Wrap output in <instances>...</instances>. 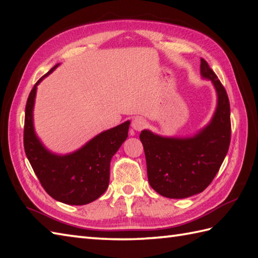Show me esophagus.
<instances>
[{"instance_id": "esophagus-1", "label": "esophagus", "mask_w": 258, "mask_h": 258, "mask_svg": "<svg viewBox=\"0 0 258 258\" xmlns=\"http://www.w3.org/2000/svg\"><path fill=\"white\" fill-rule=\"evenodd\" d=\"M146 126V120L143 117H135L132 122V127L135 131H142Z\"/></svg>"}]
</instances>
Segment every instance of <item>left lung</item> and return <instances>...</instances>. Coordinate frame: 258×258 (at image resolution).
Returning <instances> with one entry per match:
<instances>
[{
  "label": "left lung",
  "instance_id": "obj_1",
  "mask_svg": "<svg viewBox=\"0 0 258 258\" xmlns=\"http://www.w3.org/2000/svg\"><path fill=\"white\" fill-rule=\"evenodd\" d=\"M201 74L217 93V107L206 127L193 138H163L147 130L140 139L144 147L147 177L152 188L168 199H185L212 183L231 143V108L225 87L204 58Z\"/></svg>",
  "mask_w": 258,
  "mask_h": 258
}]
</instances>
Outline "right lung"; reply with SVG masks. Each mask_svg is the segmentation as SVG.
Instances as JSON below:
<instances>
[{
  "instance_id": "right-lung-1",
  "label": "right lung",
  "mask_w": 258,
  "mask_h": 258,
  "mask_svg": "<svg viewBox=\"0 0 258 258\" xmlns=\"http://www.w3.org/2000/svg\"><path fill=\"white\" fill-rule=\"evenodd\" d=\"M57 65L36 82L27 97L24 150L33 171L48 195L65 204L85 205L98 199L107 189L109 163L127 139L130 120L96 135L82 149L71 154L61 156L47 151L33 127V106L37 85Z\"/></svg>"
}]
</instances>
